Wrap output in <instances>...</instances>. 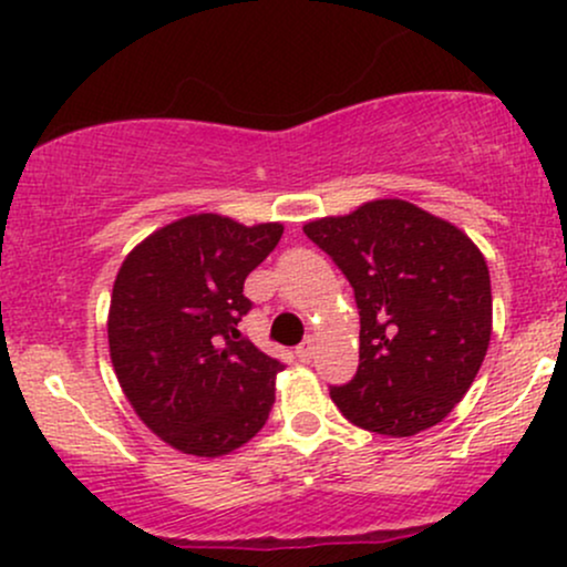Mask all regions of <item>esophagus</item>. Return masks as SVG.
Returning a JSON list of instances; mask_svg holds the SVG:
<instances>
[{
	"label": "esophagus",
	"instance_id": "34e87169",
	"mask_svg": "<svg viewBox=\"0 0 567 567\" xmlns=\"http://www.w3.org/2000/svg\"><path fill=\"white\" fill-rule=\"evenodd\" d=\"M311 357H315V341H303L301 347H296V360L298 362H311Z\"/></svg>",
	"mask_w": 567,
	"mask_h": 567
}]
</instances>
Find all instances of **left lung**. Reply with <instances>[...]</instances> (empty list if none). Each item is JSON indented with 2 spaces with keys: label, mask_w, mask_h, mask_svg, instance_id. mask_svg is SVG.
I'll list each match as a JSON object with an SVG mask.
<instances>
[{
  "label": "left lung",
  "mask_w": 567,
  "mask_h": 567,
  "mask_svg": "<svg viewBox=\"0 0 567 567\" xmlns=\"http://www.w3.org/2000/svg\"><path fill=\"white\" fill-rule=\"evenodd\" d=\"M303 231L347 275L360 309V368L330 389L338 410L386 437L437 426L470 392L491 343V275L480 247L405 199L365 202Z\"/></svg>",
  "instance_id": "left-lung-1"
}]
</instances>
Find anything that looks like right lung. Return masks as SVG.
<instances>
[{
    "mask_svg": "<svg viewBox=\"0 0 567 567\" xmlns=\"http://www.w3.org/2000/svg\"><path fill=\"white\" fill-rule=\"evenodd\" d=\"M282 224L194 213L148 234L116 271L109 354L135 415L186 455L218 458L261 432L282 370L237 330L245 277Z\"/></svg>",
    "mask_w": 567,
    "mask_h": 567,
    "instance_id": "right-lung-1",
    "label": "right lung"
}]
</instances>
